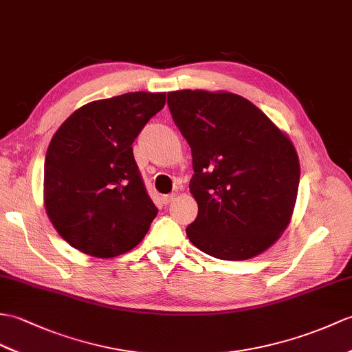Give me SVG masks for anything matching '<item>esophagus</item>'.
Wrapping results in <instances>:
<instances>
[{"instance_id":"1","label":"esophagus","mask_w":352,"mask_h":352,"mask_svg":"<svg viewBox=\"0 0 352 352\" xmlns=\"http://www.w3.org/2000/svg\"><path fill=\"white\" fill-rule=\"evenodd\" d=\"M174 199H175V193H170V195H163V196H162V201H163V204H166V206H168L169 202H173Z\"/></svg>"}]
</instances>
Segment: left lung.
I'll return each mask as SVG.
<instances>
[{"label": "left lung", "mask_w": 352, "mask_h": 352, "mask_svg": "<svg viewBox=\"0 0 352 352\" xmlns=\"http://www.w3.org/2000/svg\"><path fill=\"white\" fill-rule=\"evenodd\" d=\"M168 106L193 157L198 216L186 228L193 246L225 261L265 252L297 201L300 162L288 135L234 93L182 89L168 93Z\"/></svg>", "instance_id": "8db88e82"}]
</instances>
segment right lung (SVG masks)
Here are the masks:
<instances>
[{
    "label": "right lung",
    "mask_w": 352,
    "mask_h": 352,
    "mask_svg": "<svg viewBox=\"0 0 352 352\" xmlns=\"http://www.w3.org/2000/svg\"><path fill=\"white\" fill-rule=\"evenodd\" d=\"M166 93H126L80 106L56 130L45 159L49 220L72 248L113 258L136 248L157 216L132 144Z\"/></svg>",
    "instance_id": "right-lung-1"
}]
</instances>
